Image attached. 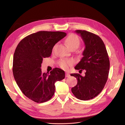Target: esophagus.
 <instances>
[{
	"mask_svg": "<svg viewBox=\"0 0 125 125\" xmlns=\"http://www.w3.org/2000/svg\"><path fill=\"white\" fill-rule=\"evenodd\" d=\"M70 74L68 73H65V77H70Z\"/></svg>",
	"mask_w": 125,
	"mask_h": 125,
	"instance_id": "obj_1",
	"label": "esophagus"
}]
</instances>
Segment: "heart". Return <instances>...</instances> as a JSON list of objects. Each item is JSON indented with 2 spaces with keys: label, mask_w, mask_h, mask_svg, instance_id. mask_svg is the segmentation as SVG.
I'll return each instance as SVG.
<instances>
[{
  "label": "heart",
  "mask_w": 125,
  "mask_h": 125,
  "mask_svg": "<svg viewBox=\"0 0 125 125\" xmlns=\"http://www.w3.org/2000/svg\"><path fill=\"white\" fill-rule=\"evenodd\" d=\"M65 43L67 46L71 48L73 47H77L80 44V40L78 36L75 34H71L66 39ZM74 63V61L72 59H62L58 62L60 67L64 70H68Z\"/></svg>",
  "instance_id": "heart-1"
}]
</instances>
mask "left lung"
<instances>
[{
    "mask_svg": "<svg viewBox=\"0 0 125 125\" xmlns=\"http://www.w3.org/2000/svg\"><path fill=\"white\" fill-rule=\"evenodd\" d=\"M85 48L83 57L76 65V70H85V76L71 73L77 79V84L71 89L78 99L87 100L95 97L102 92L106 83L110 69V60L104 42L99 36L86 31L77 30Z\"/></svg>",
    "mask_w": 125,
    "mask_h": 125,
    "instance_id": "1",
    "label": "left lung"
}]
</instances>
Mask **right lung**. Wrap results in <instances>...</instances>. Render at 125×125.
Masks as SVG:
<instances>
[{"label": "right lung", "instance_id": "add662e5", "mask_svg": "<svg viewBox=\"0 0 125 125\" xmlns=\"http://www.w3.org/2000/svg\"><path fill=\"white\" fill-rule=\"evenodd\" d=\"M67 34L62 31H40L23 38L16 48L13 61V73L21 91L36 103L47 102L54 95L56 82L65 78V73L56 68L42 73L43 58L51 55L55 44Z\"/></svg>", "mask_w": 125, "mask_h": 125}]
</instances>
